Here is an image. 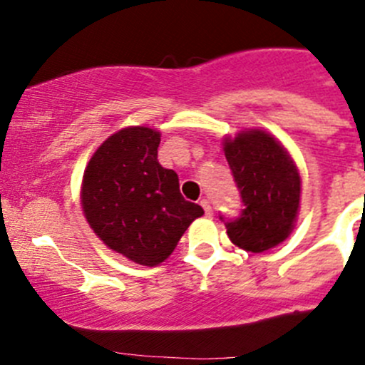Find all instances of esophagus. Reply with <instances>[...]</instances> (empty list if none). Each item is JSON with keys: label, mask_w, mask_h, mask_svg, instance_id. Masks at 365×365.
Segmentation results:
<instances>
[{"label": "esophagus", "mask_w": 365, "mask_h": 365, "mask_svg": "<svg viewBox=\"0 0 365 365\" xmlns=\"http://www.w3.org/2000/svg\"><path fill=\"white\" fill-rule=\"evenodd\" d=\"M200 205L203 206V210H205L206 215H208V217L212 215V206H210V201H208V200H205V197H203V200L200 201Z\"/></svg>", "instance_id": "esophagus-1"}]
</instances>
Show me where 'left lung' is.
<instances>
[{
    "label": "left lung",
    "mask_w": 365,
    "mask_h": 365,
    "mask_svg": "<svg viewBox=\"0 0 365 365\" xmlns=\"http://www.w3.org/2000/svg\"><path fill=\"white\" fill-rule=\"evenodd\" d=\"M222 146L245 206L238 219L226 222L230 240L249 252L282 244L292 235L300 208L302 178L293 157L261 128L224 138Z\"/></svg>",
    "instance_id": "8db88e82"
}]
</instances>
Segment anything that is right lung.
Returning <instances> with one entry per match:
<instances>
[{
  "instance_id": "add662e5",
  "label": "right lung",
  "mask_w": 365,
  "mask_h": 365,
  "mask_svg": "<svg viewBox=\"0 0 365 365\" xmlns=\"http://www.w3.org/2000/svg\"><path fill=\"white\" fill-rule=\"evenodd\" d=\"M160 132L145 125L114 132L91 155L81 206L93 233L145 267L168 259L203 208L183 200L178 175L157 160Z\"/></svg>"
}]
</instances>
